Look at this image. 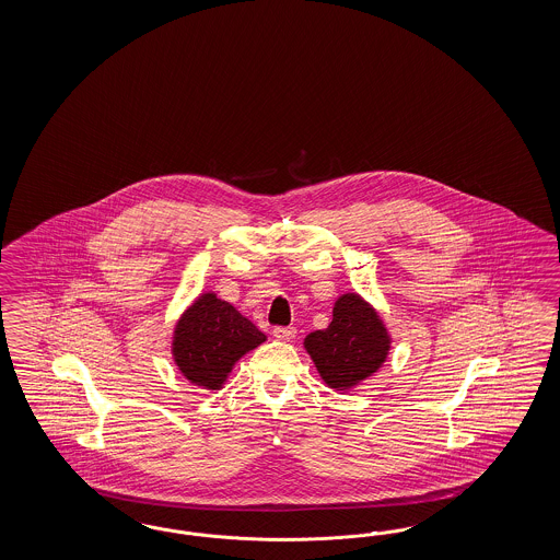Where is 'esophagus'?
Returning <instances> with one entry per match:
<instances>
[{"instance_id": "esophagus-1", "label": "esophagus", "mask_w": 560, "mask_h": 560, "mask_svg": "<svg viewBox=\"0 0 560 560\" xmlns=\"http://www.w3.org/2000/svg\"><path fill=\"white\" fill-rule=\"evenodd\" d=\"M295 335H298V330L293 326H277V328H272V337L277 340L295 339Z\"/></svg>"}]
</instances>
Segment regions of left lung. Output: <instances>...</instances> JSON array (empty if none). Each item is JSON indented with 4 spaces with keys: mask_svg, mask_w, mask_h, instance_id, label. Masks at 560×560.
I'll return each mask as SVG.
<instances>
[{
    "mask_svg": "<svg viewBox=\"0 0 560 560\" xmlns=\"http://www.w3.org/2000/svg\"><path fill=\"white\" fill-rule=\"evenodd\" d=\"M392 339L377 310L359 293H342L332 307V323L304 340L324 384L351 390L377 372L390 353Z\"/></svg>",
    "mask_w": 560,
    "mask_h": 560,
    "instance_id": "left-lung-1",
    "label": "left lung"
}]
</instances>
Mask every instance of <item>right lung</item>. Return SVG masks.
<instances>
[{
  "label": "right lung",
  "instance_id": "right-lung-1",
  "mask_svg": "<svg viewBox=\"0 0 560 560\" xmlns=\"http://www.w3.org/2000/svg\"><path fill=\"white\" fill-rule=\"evenodd\" d=\"M267 337L230 302L205 291L180 314L172 332V359L190 384L221 390L237 359Z\"/></svg>",
  "mask_w": 560,
  "mask_h": 560
}]
</instances>
